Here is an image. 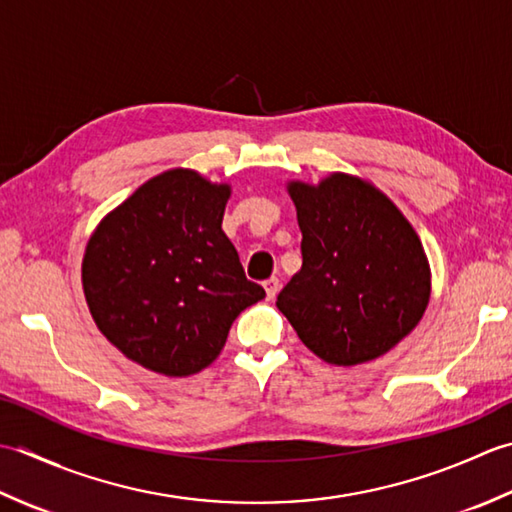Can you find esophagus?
Instances as JSON below:
<instances>
[{"instance_id":"obj_1","label":"esophagus","mask_w":512,"mask_h":512,"mask_svg":"<svg viewBox=\"0 0 512 512\" xmlns=\"http://www.w3.org/2000/svg\"><path fill=\"white\" fill-rule=\"evenodd\" d=\"M263 287L267 291V298L274 300L278 296V291H280V280L278 278H269V280H265Z\"/></svg>"}]
</instances>
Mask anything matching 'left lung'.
<instances>
[{
	"label": "left lung",
	"mask_w": 512,
	"mask_h": 512,
	"mask_svg": "<svg viewBox=\"0 0 512 512\" xmlns=\"http://www.w3.org/2000/svg\"><path fill=\"white\" fill-rule=\"evenodd\" d=\"M302 267L276 307L307 349L329 364L375 360L409 336L431 298L424 247L378 187L336 172L291 181Z\"/></svg>",
	"instance_id": "left-lung-1"
}]
</instances>
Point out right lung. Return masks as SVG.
Wrapping results in <instances>:
<instances>
[{
  "label": "right lung",
  "instance_id": "add662e5",
  "mask_svg": "<svg viewBox=\"0 0 512 512\" xmlns=\"http://www.w3.org/2000/svg\"><path fill=\"white\" fill-rule=\"evenodd\" d=\"M232 187L194 170L143 183L90 236L83 294L125 358L183 378L218 358L232 322L265 298L223 232Z\"/></svg>",
  "mask_w": 512,
  "mask_h": 512
}]
</instances>
